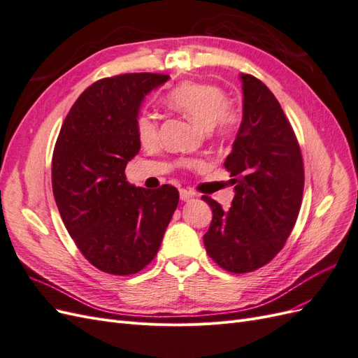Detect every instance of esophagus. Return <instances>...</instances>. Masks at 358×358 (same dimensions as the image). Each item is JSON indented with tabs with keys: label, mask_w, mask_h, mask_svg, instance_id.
I'll return each mask as SVG.
<instances>
[{
	"label": "esophagus",
	"mask_w": 358,
	"mask_h": 358,
	"mask_svg": "<svg viewBox=\"0 0 358 358\" xmlns=\"http://www.w3.org/2000/svg\"><path fill=\"white\" fill-rule=\"evenodd\" d=\"M179 194H180V200H183V201H188V200L194 199V196H196V194H194L192 191L185 189V188H182V189L179 191Z\"/></svg>",
	"instance_id": "34e87169"
}]
</instances>
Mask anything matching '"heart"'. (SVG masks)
Segmentation results:
<instances>
[{
  "mask_svg": "<svg viewBox=\"0 0 358 358\" xmlns=\"http://www.w3.org/2000/svg\"><path fill=\"white\" fill-rule=\"evenodd\" d=\"M171 107L189 117L197 125L210 129L218 137L234 136L243 122L241 107L227 101V92L221 86L208 82H182L167 96ZM137 137L142 145L154 146L159 140V127L154 115L142 113L136 122ZM192 166V161H187Z\"/></svg>",
  "mask_w": 358,
  "mask_h": 358,
  "instance_id": "b5f03b06",
  "label": "heart"
}]
</instances>
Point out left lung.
<instances>
[{
	"instance_id": "left-lung-1",
	"label": "left lung",
	"mask_w": 358,
	"mask_h": 358,
	"mask_svg": "<svg viewBox=\"0 0 358 358\" xmlns=\"http://www.w3.org/2000/svg\"><path fill=\"white\" fill-rule=\"evenodd\" d=\"M243 122L224 166L236 196L230 210L203 196L212 222L203 236L206 252L231 273H248L272 262L294 229L305 170L297 137L267 86L241 74Z\"/></svg>"
}]
</instances>
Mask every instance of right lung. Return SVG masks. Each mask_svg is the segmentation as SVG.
Returning a JSON list of instances; mask_svg holds the SVG:
<instances>
[{
	"label": "right lung",
	"mask_w": 358,
	"mask_h": 358,
	"mask_svg": "<svg viewBox=\"0 0 358 358\" xmlns=\"http://www.w3.org/2000/svg\"><path fill=\"white\" fill-rule=\"evenodd\" d=\"M167 74L128 73L86 88L64 121L52 157V188L64 225L88 262L133 275L157 255L179 191L129 185L127 162L140 149L136 122L145 95Z\"/></svg>",
	"instance_id": "right-lung-1"
}]
</instances>
